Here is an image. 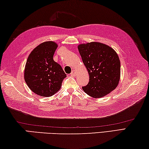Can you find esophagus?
Masks as SVG:
<instances>
[{"instance_id": "esophagus-1", "label": "esophagus", "mask_w": 149, "mask_h": 149, "mask_svg": "<svg viewBox=\"0 0 149 149\" xmlns=\"http://www.w3.org/2000/svg\"><path fill=\"white\" fill-rule=\"evenodd\" d=\"M70 74H71L72 76H75V75L77 74V72H76V71H75V70H72L71 73H70Z\"/></svg>"}]
</instances>
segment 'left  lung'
Returning a JSON list of instances; mask_svg holds the SVG:
<instances>
[{
	"label": "left lung",
	"mask_w": 149,
	"mask_h": 149,
	"mask_svg": "<svg viewBox=\"0 0 149 149\" xmlns=\"http://www.w3.org/2000/svg\"><path fill=\"white\" fill-rule=\"evenodd\" d=\"M78 49L89 74V82L82 90L94 98L110 93L118 86L121 74L120 61L116 51L100 42L80 44Z\"/></svg>",
	"instance_id": "1"
}]
</instances>
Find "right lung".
<instances>
[{
	"label": "right lung",
	"instance_id": "add662e5",
	"mask_svg": "<svg viewBox=\"0 0 149 149\" xmlns=\"http://www.w3.org/2000/svg\"><path fill=\"white\" fill-rule=\"evenodd\" d=\"M58 45L54 41L41 43L29 55L24 69V80L34 93L52 96L59 91L67 77L59 64L53 60Z\"/></svg>",
	"mask_w": 149,
	"mask_h": 149
}]
</instances>
